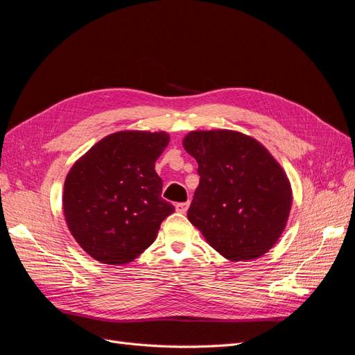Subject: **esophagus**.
Listing matches in <instances>:
<instances>
[{
  "mask_svg": "<svg viewBox=\"0 0 355 355\" xmlns=\"http://www.w3.org/2000/svg\"><path fill=\"white\" fill-rule=\"evenodd\" d=\"M188 207H189V202H178L176 204V211L185 213L188 210Z\"/></svg>",
  "mask_w": 355,
  "mask_h": 355,
  "instance_id": "obj_1",
  "label": "esophagus"
}]
</instances>
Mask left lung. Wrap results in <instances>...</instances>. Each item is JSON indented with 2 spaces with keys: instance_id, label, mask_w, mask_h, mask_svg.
Instances as JSON below:
<instances>
[{
  "instance_id": "1",
  "label": "left lung",
  "mask_w": 355,
  "mask_h": 355,
  "mask_svg": "<svg viewBox=\"0 0 355 355\" xmlns=\"http://www.w3.org/2000/svg\"><path fill=\"white\" fill-rule=\"evenodd\" d=\"M198 163L200 184L188 219L223 257L252 261L283 234L292 187L283 167L256 139L234 130H196L184 137Z\"/></svg>"
}]
</instances>
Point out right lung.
<instances>
[{
	"label": "right lung",
	"mask_w": 355,
	"mask_h": 355,
	"mask_svg": "<svg viewBox=\"0 0 355 355\" xmlns=\"http://www.w3.org/2000/svg\"><path fill=\"white\" fill-rule=\"evenodd\" d=\"M168 142L166 132H116L71 167L63 213L72 237L93 259L108 265L132 262L175 211L161 198L163 179L155 171Z\"/></svg>",
	"instance_id": "right-lung-1"
}]
</instances>
